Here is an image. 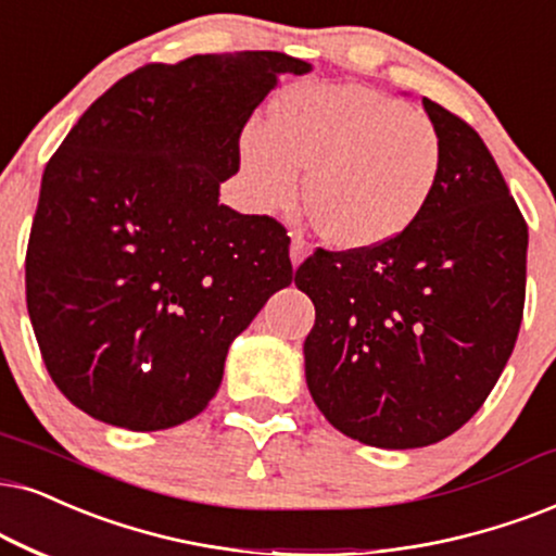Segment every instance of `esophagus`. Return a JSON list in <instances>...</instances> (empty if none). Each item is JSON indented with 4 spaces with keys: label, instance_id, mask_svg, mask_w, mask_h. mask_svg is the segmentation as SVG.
Segmentation results:
<instances>
[{
    "label": "esophagus",
    "instance_id": "esophagus-1",
    "mask_svg": "<svg viewBox=\"0 0 556 556\" xmlns=\"http://www.w3.org/2000/svg\"><path fill=\"white\" fill-rule=\"evenodd\" d=\"M311 243L305 241L302 236H292V245H290V258H292V266H300L305 262L307 256H311Z\"/></svg>",
    "mask_w": 556,
    "mask_h": 556
}]
</instances>
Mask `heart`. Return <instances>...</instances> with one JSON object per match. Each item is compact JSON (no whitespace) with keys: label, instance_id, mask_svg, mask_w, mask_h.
Here are the masks:
<instances>
[{"label":"heart","instance_id":"1","mask_svg":"<svg viewBox=\"0 0 556 556\" xmlns=\"http://www.w3.org/2000/svg\"><path fill=\"white\" fill-rule=\"evenodd\" d=\"M444 146L424 112L362 84H298L241 132V174L264 210L285 207L307 174L315 228L339 249H371L424 215Z\"/></svg>","mask_w":556,"mask_h":556}]
</instances>
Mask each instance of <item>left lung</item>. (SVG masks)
Instances as JSON below:
<instances>
[{
  "mask_svg": "<svg viewBox=\"0 0 556 556\" xmlns=\"http://www.w3.org/2000/svg\"><path fill=\"white\" fill-rule=\"evenodd\" d=\"M444 146L424 215L388 243L323 251L294 285L315 305L307 390L328 424L377 448L459 431L516 346L529 228L482 138L424 97Z\"/></svg>",
  "mask_w": 556,
  "mask_h": 556,
  "instance_id": "1",
  "label": "left lung"
}]
</instances>
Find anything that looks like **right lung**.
Masks as SVG:
<instances>
[{
  "label": "right lung",
  "instance_id": "obj_1",
  "mask_svg": "<svg viewBox=\"0 0 556 556\" xmlns=\"http://www.w3.org/2000/svg\"><path fill=\"white\" fill-rule=\"evenodd\" d=\"M311 63L277 51L149 63L48 161L25 256L27 313L63 395L102 424L161 431L220 388L230 343L294 279L269 215L220 205L243 125Z\"/></svg>",
  "mask_w": 556,
  "mask_h": 556
}]
</instances>
